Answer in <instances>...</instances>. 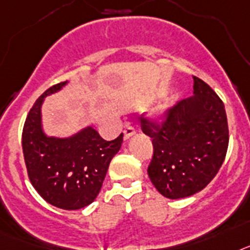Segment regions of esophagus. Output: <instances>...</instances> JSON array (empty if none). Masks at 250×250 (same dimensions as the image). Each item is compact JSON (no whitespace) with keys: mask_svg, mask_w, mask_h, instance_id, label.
<instances>
[{"mask_svg":"<svg viewBox=\"0 0 250 250\" xmlns=\"http://www.w3.org/2000/svg\"><path fill=\"white\" fill-rule=\"evenodd\" d=\"M134 133H136L134 127H132V125H127L125 131H123V137H125V140H128V138H131Z\"/></svg>","mask_w":250,"mask_h":250,"instance_id":"34e87169","label":"esophagus"}]
</instances>
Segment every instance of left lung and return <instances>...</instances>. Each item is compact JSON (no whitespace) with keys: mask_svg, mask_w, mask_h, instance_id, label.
I'll return each mask as SVG.
<instances>
[{"mask_svg":"<svg viewBox=\"0 0 250 250\" xmlns=\"http://www.w3.org/2000/svg\"><path fill=\"white\" fill-rule=\"evenodd\" d=\"M192 78L194 97L168 108L162 122L141 117L153 145L149 180L168 199L203 190L220 170L229 145L224 103L205 82Z\"/></svg>","mask_w":250,"mask_h":250,"instance_id":"left-lung-1","label":"left lung"}]
</instances>
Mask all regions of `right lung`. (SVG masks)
<instances>
[{"instance_id":"1","label":"right lung","mask_w":250,"mask_h":250,"mask_svg":"<svg viewBox=\"0 0 250 250\" xmlns=\"http://www.w3.org/2000/svg\"><path fill=\"white\" fill-rule=\"evenodd\" d=\"M65 84L53 85L34 103L23 125L22 151L29 179L40 196L60 209L78 210L98 196L123 133L105 141L86 127L68 138L47 137L41 125V105L45 97Z\"/></svg>"}]
</instances>
